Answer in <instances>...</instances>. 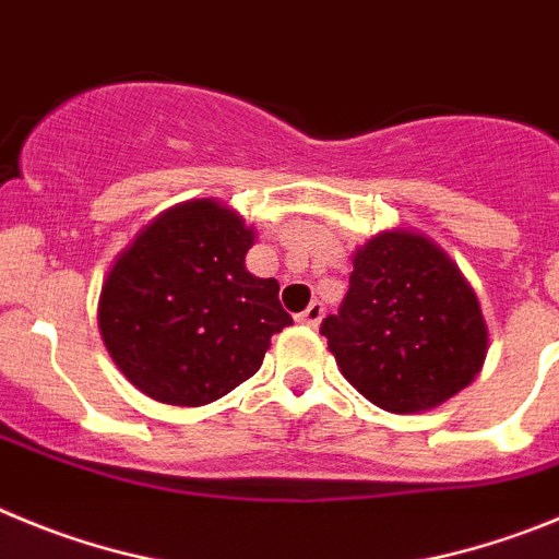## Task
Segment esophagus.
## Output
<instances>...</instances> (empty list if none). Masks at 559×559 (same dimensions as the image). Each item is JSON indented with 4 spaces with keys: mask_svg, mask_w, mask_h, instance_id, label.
Here are the masks:
<instances>
[{
    "mask_svg": "<svg viewBox=\"0 0 559 559\" xmlns=\"http://www.w3.org/2000/svg\"><path fill=\"white\" fill-rule=\"evenodd\" d=\"M323 314H325L323 304H320V300H314V304L306 306V311H300L295 320H298V323H304V325H311V329H317V325H320V320H323Z\"/></svg>",
    "mask_w": 559,
    "mask_h": 559,
    "instance_id": "1",
    "label": "esophagus"
}]
</instances>
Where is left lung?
Returning <instances> with one entry per match:
<instances>
[{
  "label": "left lung",
  "instance_id": "8db88e82",
  "mask_svg": "<svg viewBox=\"0 0 559 559\" xmlns=\"http://www.w3.org/2000/svg\"><path fill=\"white\" fill-rule=\"evenodd\" d=\"M320 334L342 376L399 415L449 401L487 356L474 289L435 242L404 230H386L354 255L348 295Z\"/></svg>",
  "mask_w": 559,
  "mask_h": 559
}]
</instances>
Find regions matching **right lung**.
<instances>
[{
  "label": "right lung",
  "instance_id": "obj_1",
  "mask_svg": "<svg viewBox=\"0 0 559 559\" xmlns=\"http://www.w3.org/2000/svg\"><path fill=\"white\" fill-rule=\"evenodd\" d=\"M250 248L253 228L214 200L178 205L135 236L99 295V334L130 384L200 406L259 370L292 317L278 281L248 273Z\"/></svg>",
  "mask_w": 559,
  "mask_h": 559
}]
</instances>
